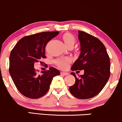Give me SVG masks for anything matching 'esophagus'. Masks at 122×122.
<instances>
[{
    "label": "esophagus",
    "instance_id": "34e87169",
    "mask_svg": "<svg viewBox=\"0 0 122 122\" xmlns=\"http://www.w3.org/2000/svg\"><path fill=\"white\" fill-rule=\"evenodd\" d=\"M61 75H63V76H67V75L68 74V72H61Z\"/></svg>",
    "mask_w": 122,
    "mask_h": 122
}]
</instances>
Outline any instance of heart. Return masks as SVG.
<instances>
[{"mask_svg": "<svg viewBox=\"0 0 122 122\" xmlns=\"http://www.w3.org/2000/svg\"><path fill=\"white\" fill-rule=\"evenodd\" d=\"M62 39L65 45L67 46L71 44L74 45L75 43V41H76L73 35H72L70 33H68L64 34L62 37ZM70 61V59L69 58L61 59L57 60L56 61V64L59 67L64 68L66 67L67 64Z\"/></svg>", "mask_w": 122, "mask_h": 122, "instance_id": "obj_1", "label": "heart"}]
</instances>
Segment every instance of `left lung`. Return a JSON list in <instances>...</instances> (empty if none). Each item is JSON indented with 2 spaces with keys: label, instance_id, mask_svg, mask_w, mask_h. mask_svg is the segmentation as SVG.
<instances>
[{
  "label": "left lung",
  "instance_id": "1",
  "mask_svg": "<svg viewBox=\"0 0 122 122\" xmlns=\"http://www.w3.org/2000/svg\"><path fill=\"white\" fill-rule=\"evenodd\" d=\"M81 53L72 65V71L84 70L76 78L74 85L69 87L72 95L80 99L93 97L102 91L110 76V61L104 45L97 38L84 31H78Z\"/></svg>",
  "mask_w": 122,
  "mask_h": 122
}]
</instances>
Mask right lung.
Masks as SVG:
<instances>
[{"label": "right lung", "mask_w": 122, "mask_h": 122, "mask_svg": "<svg viewBox=\"0 0 122 122\" xmlns=\"http://www.w3.org/2000/svg\"><path fill=\"white\" fill-rule=\"evenodd\" d=\"M59 31L41 32L26 36L16 44L10 55L9 72L17 89L30 98L45 95L50 89L53 78L60 72L54 67L37 74L34 68L36 62L46 58L45 48L48 42Z\"/></svg>", "instance_id": "right-lung-1"}]
</instances>
